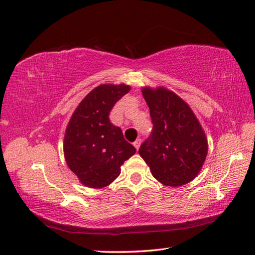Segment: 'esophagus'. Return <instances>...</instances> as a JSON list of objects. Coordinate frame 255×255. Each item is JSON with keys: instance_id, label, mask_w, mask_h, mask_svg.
Wrapping results in <instances>:
<instances>
[{"instance_id": "obj_1", "label": "esophagus", "mask_w": 255, "mask_h": 255, "mask_svg": "<svg viewBox=\"0 0 255 255\" xmlns=\"http://www.w3.org/2000/svg\"><path fill=\"white\" fill-rule=\"evenodd\" d=\"M133 145H134L135 148L138 149V148H139V145H140V139H136V140H135V142L133 143Z\"/></svg>"}]
</instances>
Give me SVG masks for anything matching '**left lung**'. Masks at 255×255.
<instances>
[{
  "instance_id": "1",
  "label": "left lung",
  "mask_w": 255,
  "mask_h": 255,
  "mask_svg": "<svg viewBox=\"0 0 255 255\" xmlns=\"http://www.w3.org/2000/svg\"><path fill=\"white\" fill-rule=\"evenodd\" d=\"M142 93L149 107L152 131L138 154L163 185L175 188L189 183L207 156V138L199 120L171 90L144 87Z\"/></svg>"
}]
</instances>
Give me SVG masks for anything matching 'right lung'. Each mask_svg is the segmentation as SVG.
<instances>
[{
	"mask_svg": "<svg viewBox=\"0 0 255 255\" xmlns=\"http://www.w3.org/2000/svg\"><path fill=\"white\" fill-rule=\"evenodd\" d=\"M129 89L124 84L99 85L81 101L67 124L63 144L66 163L89 188L109 185L119 177L123 162L136 152L124 139L122 129L109 120L113 106Z\"/></svg>",
	"mask_w": 255,
	"mask_h": 255,
	"instance_id": "obj_1",
	"label": "right lung"
}]
</instances>
